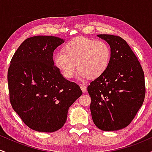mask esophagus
<instances>
[{
    "instance_id": "34e87169",
    "label": "esophagus",
    "mask_w": 152,
    "mask_h": 152,
    "mask_svg": "<svg viewBox=\"0 0 152 152\" xmlns=\"http://www.w3.org/2000/svg\"><path fill=\"white\" fill-rule=\"evenodd\" d=\"M80 87H81V89L82 91L83 92V93L86 91V88H86V86H85V85L81 84V85H80Z\"/></svg>"
}]
</instances>
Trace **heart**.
<instances>
[{
    "label": "heart",
    "mask_w": 152,
    "mask_h": 152,
    "mask_svg": "<svg viewBox=\"0 0 152 152\" xmlns=\"http://www.w3.org/2000/svg\"><path fill=\"white\" fill-rule=\"evenodd\" d=\"M63 50L64 53L58 52L53 56V63L68 79L74 77L77 67L80 79L99 78L105 73L111 60L107 43L83 36L66 43Z\"/></svg>",
    "instance_id": "heart-1"
}]
</instances>
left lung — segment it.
<instances>
[{
	"label": "left lung",
	"mask_w": 152,
	"mask_h": 152,
	"mask_svg": "<svg viewBox=\"0 0 152 152\" xmlns=\"http://www.w3.org/2000/svg\"><path fill=\"white\" fill-rule=\"evenodd\" d=\"M111 48V60L102 76L88 86L94 124L102 131H118L132 122L145 97L144 74L140 63L125 40L99 34Z\"/></svg>",
	"instance_id": "8db88e82"
}]
</instances>
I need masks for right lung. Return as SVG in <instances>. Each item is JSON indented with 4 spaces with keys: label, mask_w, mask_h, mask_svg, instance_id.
<instances>
[{
    "label": "right lung",
    "mask_w": 152,
    "mask_h": 152,
    "mask_svg": "<svg viewBox=\"0 0 152 152\" xmlns=\"http://www.w3.org/2000/svg\"><path fill=\"white\" fill-rule=\"evenodd\" d=\"M65 42L56 36L28 38L18 47L8 72L12 107L31 129L53 132L66 123L69 107L79 98L78 85L54 65L53 51Z\"/></svg>",
    "instance_id": "right-lung-1"
}]
</instances>
